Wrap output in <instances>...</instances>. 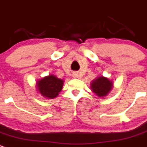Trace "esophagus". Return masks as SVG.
Here are the masks:
<instances>
[{
	"instance_id": "34e87169",
	"label": "esophagus",
	"mask_w": 147,
	"mask_h": 147,
	"mask_svg": "<svg viewBox=\"0 0 147 147\" xmlns=\"http://www.w3.org/2000/svg\"><path fill=\"white\" fill-rule=\"evenodd\" d=\"M76 76H75V75H74V77H76Z\"/></svg>"
}]
</instances>
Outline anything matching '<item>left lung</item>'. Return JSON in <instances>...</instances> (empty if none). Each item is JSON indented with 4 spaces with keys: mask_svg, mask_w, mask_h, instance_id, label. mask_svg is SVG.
<instances>
[{
    "mask_svg": "<svg viewBox=\"0 0 147 147\" xmlns=\"http://www.w3.org/2000/svg\"><path fill=\"white\" fill-rule=\"evenodd\" d=\"M113 82L107 78L100 76L91 83V89L98 97H105L113 88Z\"/></svg>",
    "mask_w": 147,
    "mask_h": 147,
    "instance_id": "obj_1",
    "label": "left lung"
}]
</instances>
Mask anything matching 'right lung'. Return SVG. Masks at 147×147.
I'll use <instances>...</instances> for the list:
<instances>
[{
    "label": "right lung",
    "instance_id": "right-lung-1",
    "mask_svg": "<svg viewBox=\"0 0 147 147\" xmlns=\"http://www.w3.org/2000/svg\"><path fill=\"white\" fill-rule=\"evenodd\" d=\"M63 86V81L54 75L45 76L37 82L39 92L47 99H53L59 94Z\"/></svg>",
    "mask_w": 147,
    "mask_h": 147
}]
</instances>
